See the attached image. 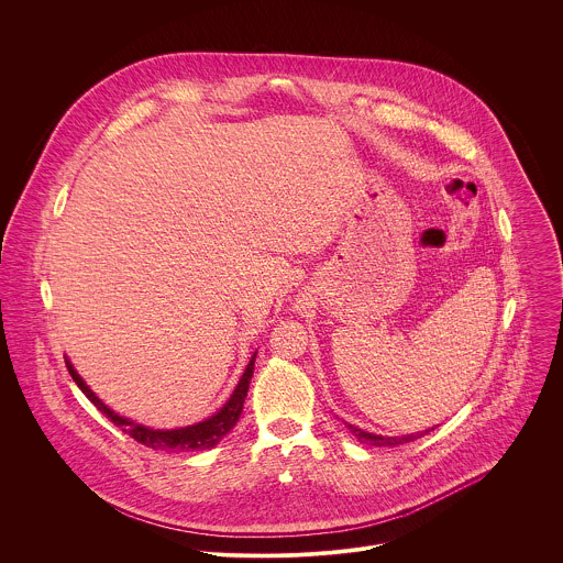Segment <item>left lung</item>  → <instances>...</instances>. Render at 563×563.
I'll return each instance as SVG.
<instances>
[{"instance_id":"left-lung-1","label":"left lung","mask_w":563,"mask_h":563,"mask_svg":"<svg viewBox=\"0 0 563 563\" xmlns=\"http://www.w3.org/2000/svg\"><path fill=\"white\" fill-rule=\"evenodd\" d=\"M346 424V422H344ZM349 431L362 442V444H371V446H399V444H407V442H413L418 438H422L424 433H429L431 429H424V431H418V433H409V435H399V438H384V435H377V433H368V431H362L353 424H346Z\"/></svg>"}]
</instances>
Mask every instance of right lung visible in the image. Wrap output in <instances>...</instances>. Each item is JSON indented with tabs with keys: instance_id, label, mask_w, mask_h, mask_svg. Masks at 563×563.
<instances>
[{
	"instance_id": "1",
	"label": "right lung",
	"mask_w": 563,
	"mask_h": 563,
	"mask_svg": "<svg viewBox=\"0 0 563 563\" xmlns=\"http://www.w3.org/2000/svg\"><path fill=\"white\" fill-rule=\"evenodd\" d=\"M253 364H255V355L251 357V362L246 364L244 373H242L241 382L234 390V395L230 397V401L225 402L214 416H210L208 420H201L197 424L190 427H181V429H152L145 424H139L130 418H123L119 413H114L108 405L99 401L95 397V393L84 384L80 375L76 373L74 364L67 360V368L69 375L74 377V382L78 384L81 393L88 397V401L95 402V407L106 413V418L110 422H114L117 427H121V431H125L130 438H134L136 442L154 449V451H203V449H212L217 446L239 422L242 413V405L246 399V390L253 377Z\"/></svg>"
}]
</instances>
